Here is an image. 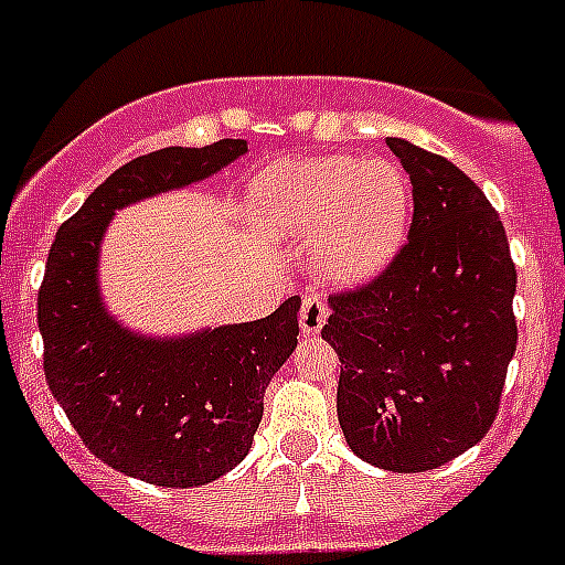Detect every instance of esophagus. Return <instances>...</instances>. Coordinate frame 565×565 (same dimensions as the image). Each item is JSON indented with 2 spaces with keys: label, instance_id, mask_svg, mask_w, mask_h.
Listing matches in <instances>:
<instances>
[{
  "label": "esophagus",
  "instance_id": "1",
  "mask_svg": "<svg viewBox=\"0 0 565 565\" xmlns=\"http://www.w3.org/2000/svg\"><path fill=\"white\" fill-rule=\"evenodd\" d=\"M328 319V302L319 294H308L302 299V308H299V326L302 333H319Z\"/></svg>",
  "mask_w": 565,
  "mask_h": 565
}]
</instances>
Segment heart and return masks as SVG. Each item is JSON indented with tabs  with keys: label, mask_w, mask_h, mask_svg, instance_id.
<instances>
[{
	"label": "heart",
	"mask_w": 565,
	"mask_h": 565,
	"mask_svg": "<svg viewBox=\"0 0 565 565\" xmlns=\"http://www.w3.org/2000/svg\"><path fill=\"white\" fill-rule=\"evenodd\" d=\"M254 203L279 232L319 246L333 279H364L393 257L411 223V178L391 158L331 154L266 169Z\"/></svg>",
	"instance_id": "heart-1"
}]
</instances>
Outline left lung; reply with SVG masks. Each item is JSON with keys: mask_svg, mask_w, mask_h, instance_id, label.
Masks as SVG:
<instances>
[{"mask_svg": "<svg viewBox=\"0 0 565 565\" xmlns=\"http://www.w3.org/2000/svg\"><path fill=\"white\" fill-rule=\"evenodd\" d=\"M413 183L407 243L376 277L331 294L337 416L362 461L424 472L476 447L515 356L518 271L487 194L447 158L387 138Z\"/></svg>", "mask_w": 565, "mask_h": 565, "instance_id": "1", "label": "left lung"}]
</instances>
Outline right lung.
<instances>
[{
	"instance_id": "add662e5",
	"label": "right lung",
	"mask_w": 565,
	"mask_h": 565,
	"mask_svg": "<svg viewBox=\"0 0 565 565\" xmlns=\"http://www.w3.org/2000/svg\"><path fill=\"white\" fill-rule=\"evenodd\" d=\"M246 141L167 147L115 169L62 223L39 288L44 379L89 452L158 487H201L248 456L274 373L297 348L299 297L266 319L147 339L98 294V252L115 209L221 172Z\"/></svg>"
}]
</instances>
